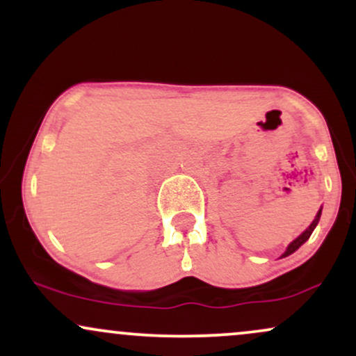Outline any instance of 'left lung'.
Wrapping results in <instances>:
<instances>
[{
	"label": "left lung",
	"mask_w": 356,
	"mask_h": 356,
	"mask_svg": "<svg viewBox=\"0 0 356 356\" xmlns=\"http://www.w3.org/2000/svg\"><path fill=\"white\" fill-rule=\"evenodd\" d=\"M320 216H321V209H320V211H318L316 218H314V220H313V222H312V224H309V227H308V229H306V231L303 232V234H300V236H298V238H296L295 241H293V243H291V244H289V246H288V249H286V251H284V254H283V257H286V256H289V254H293V252H295V251H296V249L301 246V244H305V243H306V241H308V239H309V236H312V232L314 231V227H316L318 220H320Z\"/></svg>",
	"instance_id": "8db88e82"
}]
</instances>
